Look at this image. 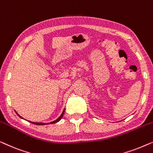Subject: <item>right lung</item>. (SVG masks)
Returning a JSON list of instances; mask_svg holds the SVG:
<instances>
[{
  "instance_id": "1",
  "label": "right lung",
  "mask_w": 153,
  "mask_h": 153,
  "mask_svg": "<svg viewBox=\"0 0 153 153\" xmlns=\"http://www.w3.org/2000/svg\"><path fill=\"white\" fill-rule=\"evenodd\" d=\"M64 111H65V109H64L63 111H62V114L60 115V117H59V118H58L57 119H56L55 120H54V121H53V122H51V123H34V122H32V121H30V122L31 123H33V124H34V125H39V126H43V125H46V124H50V123H51V124L55 123H57L58 121H59V120L62 119V117H63V115H64ZM17 115H18L19 117H20V118H21V119H23V118L21 117L20 115H19L18 114H17Z\"/></svg>"
}]
</instances>
